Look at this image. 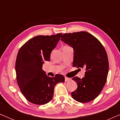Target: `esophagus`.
Returning a JSON list of instances; mask_svg holds the SVG:
<instances>
[{"label": "esophagus", "instance_id": "34e87169", "mask_svg": "<svg viewBox=\"0 0 120 120\" xmlns=\"http://www.w3.org/2000/svg\"><path fill=\"white\" fill-rule=\"evenodd\" d=\"M70 80V78H67V77H65V81L67 82V81H69Z\"/></svg>", "mask_w": 120, "mask_h": 120}]
</instances>
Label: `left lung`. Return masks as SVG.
Here are the masks:
<instances>
[{"instance_id":"left-lung-1","label":"left lung","mask_w":120,"mask_h":120,"mask_svg":"<svg viewBox=\"0 0 120 120\" xmlns=\"http://www.w3.org/2000/svg\"><path fill=\"white\" fill-rule=\"evenodd\" d=\"M61 40L74 49L73 67L85 69L82 79H72L78 88L71 92L74 99L80 103L93 101L102 91L109 71L107 53L101 42L86 32L65 33Z\"/></svg>"}]
</instances>
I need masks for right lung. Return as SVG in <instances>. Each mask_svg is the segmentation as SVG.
<instances>
[{
	"mask_svg": "<svg viewBox=\"0 0 120 120\" xmlns=\"http://www.w3.org/2000/svg\"><path fill=\"white\" fill-rule=\"evenodd\" d=\"M62 35L37 36L27 41L18 52L15 64L17 84L29 102L38 105L49 103L53 98L56 85L65 81L63 75L51 78L42 69Z\"/></svg>",
	"mask_w": 120,
	"mask_h": 120,
	"instance_id": "1",
	"label": "right lung"
}]
</instances>
